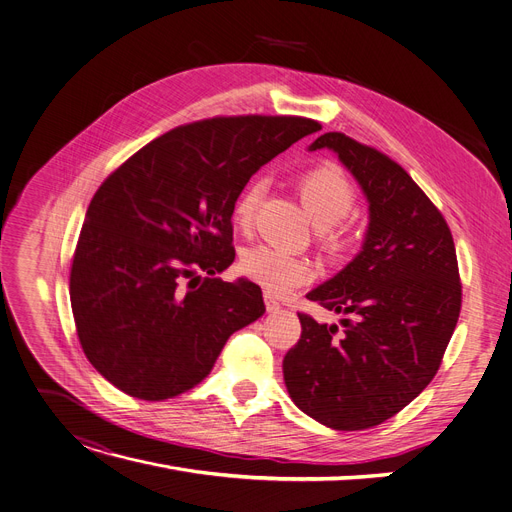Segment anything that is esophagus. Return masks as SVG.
Instances as JSON below:
<instances>
[{
  "mask_svg": "<svg viewBox=\"0 0 512 512\" xmlns=\"http://www.w3.org/2000/svg\"><path fill=\"white\" fill-rule=\"evenodd\" d=\"M265 309L270 311V314H276V311H280V303L270 295V293H265Z\"/></svg>",
  "mask_w": 512,
  "mask_h": 512,
  "instance_id": "1",
  "label": "esophagus"
}]
</instances>
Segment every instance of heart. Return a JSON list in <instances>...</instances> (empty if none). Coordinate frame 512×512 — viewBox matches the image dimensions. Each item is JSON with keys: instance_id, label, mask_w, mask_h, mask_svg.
<instances>
[{"instance_id": "1", "label": "heart", "mask_w": 512, "mask_h": 512, "mask_svg": "<svg viewBox=\"0 0 512 512\" xmlns=\"http://www.w3.org/2000/svg\"><path fill=\"white\" fill-rule=\"evenodd\" d=\"M265 182L255 177L240 190L232 207L236 228L247 232L257 215ZM299 190L307 209L318 221V238L330 253H341L351 244V232L343 224L353 205L355 188L337 165H316L299 177ZM240 270L272 295H284L314 280L316 268L309 259L288 253L276 244H259L242 255Z\"/></svg>"}]
</instances>
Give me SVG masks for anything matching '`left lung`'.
<instances>
[{
    "label": "left lung",
    "instance_id": "left-lung-1",
    "mask_svg": "<svg viewBox=\"0 0 512 512\" xmlns=\"http://www.w3.org/2000/svg\"><path fill=\"white\" fill-rule=\"evenodd\" d=\"M328 148L368 198L362 251L307 293L337 324L299 314L301 339L282 362L299 410L337 431L381 425L439 370L460 316L462 286L452 232L439 209L387 154L328 131Z\"/></svg>",
    "mask_w": 512,
    "mask_h": 512
}]
</instances>
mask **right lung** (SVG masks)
<instances>
[{
    "label": "right lung",
    "instance_id": "obj_1",
    "mask_svg": "<svg viewBox=\"0 0 512 512\" xmlns=\"http://www.w3.org/2000/svg\"><path fill=\"white\" fill-rule=\"evenodd\" d=\"M318 129L303 117H213L167 131L106 177L77 240L71 307L108 383L148 402L180 395L263 316L255 282L215 278L236 255L232 207L261 165Z\"/></svg>",
    "mask_w": 512,
    "mask_h": 512
}]
</instances>
